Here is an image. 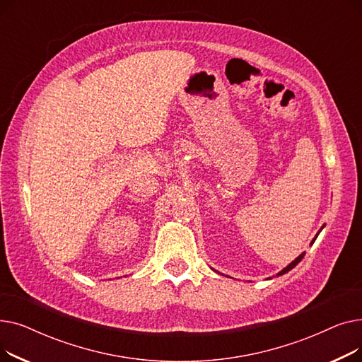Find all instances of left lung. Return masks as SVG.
Returning <instances> with one entry per match:
<instances>
[{"mask_svg": "<svg viewBox=\"0 0 362 362\" xmlns=\"http://www.w3.org/2000/svg\"><path fill=\"white\" fill-rule=\"evenodd\" d=\"M317 236H318V235H317ZM317 236H315V238H314V240H315V239H317ZM314 240H313V242H311V243H314ZM303 255H305V252H303V254H300V255H299V257H298V258H296V259H295V261H292V262H291V264H289V265H288V267H286V269H283V270H281V272H280V273H279V274H277V276H281V274H284V273H288V272H291V270H292V269H293V267H295V265H296V264H298V262H300V259H302V258H303Z\"/></svg>", "mask_w": 362, "mask_h": 362, "instance_id": "1", "label": "left lung"}]
</instances>
